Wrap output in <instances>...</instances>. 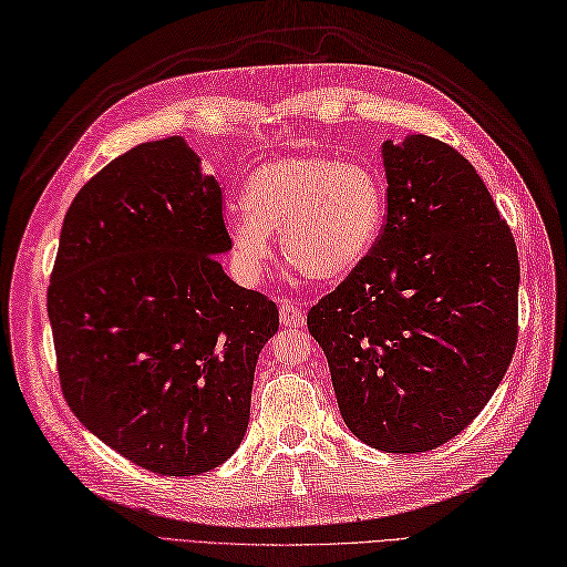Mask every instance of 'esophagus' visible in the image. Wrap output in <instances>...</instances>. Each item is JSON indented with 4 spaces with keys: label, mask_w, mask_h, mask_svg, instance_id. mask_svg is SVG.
Instances as JSON below:
<instances>
[{
    "label": "esophagus",
    "mask_w": 567,
    "mask_h": 567,
    "mask_svg": "<svg viewBox=\"0 0 567 567\" xmlns=\"http://www.w3.org/2000/svg\"><path fill=\"white\" fill-rule=\"evenodd\" d=\"M279 315H281V322L286 327H296V329H302L308 322L306 317V310H302L298 302H293L291 298H284L281 306H279Z\"/></svg>",
    "instance_id": "esophagus-1"
}]
</instances>
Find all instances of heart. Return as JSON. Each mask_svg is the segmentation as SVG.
<instances>
[{
    "mask_svg": "<svg viewBox=\"0 0 567 567\" xmlns=\"http://www.w3.org/2000/svg\"><path fill=\"white\" fill-rule=\"evenodd\" d=\"M245 214L230 220V243L247 271L271 257V233L284 257L310 281L349 276L375 245L384 189L368 165L329 156H288L261 165L243 189Z\"/></svg>",
    "mask_w": 567,
    "mask_h": 567,
    "instance_id": "b5f03b06",
    "label": "heart"
}]
</instances>
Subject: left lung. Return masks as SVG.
Here are the masks:
<instances>
[{
    "label": "left lung",
    "mask_w": 567,
    "mask_h": 567,
    "mask_svg": "<svg viewBox=\"0 0 567 567\" xmlns=\"http://www.w3.org/2000/svg\"><path fill=\"white\" fill-rule=\"evenodd\" d=\"M388 220L368 257L308 312L343 423L413 454L460 435L517 343L519 259L462 154L425 134L382 144Z\"/></svg>",
    "instance_id": "8db88e82"
}]
</instances>
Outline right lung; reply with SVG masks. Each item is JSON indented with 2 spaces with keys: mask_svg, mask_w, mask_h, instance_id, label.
Wrapping results in <instances>:
<instances>
[{
  "mask_svg": "<svg viewBox=\"0 0 567 567\" xmlns=\"http://www.w3.org/2000/svg\"><path fill=\"white\" fill-rule=\"evenodd\" d=\"M224 195L183 136L134 146L64 216L48 317L69 409L161 476L224 464L279 310L218 265Z\"/></svg>",
  "mask_w": 567,
  "mask_h": 567,
  "instance_id": "obj_1",
  "label": "right lung"
}]
</instances>
